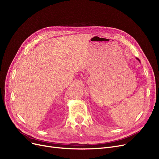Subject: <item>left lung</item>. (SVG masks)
Returning a JSON list of instances; mask_svg holds the SVG:
<instances>
[{
	"label": "left lung",
	"instance_id": "8db88e82",
	"mask_svg": "<svg viewBox=\"0 0 159 159\" xmlns=\"http://www.w3.org/2000/svg\"><path fill=\"white\" fill-rule=\"evenodd\" d=\"M136 59H137V60H138V61H139V62H140V60H139V59H138V57H136Z\"/></svg>",
	"mask_w": 159,
	"mask_h": 159
}]
</instances>
